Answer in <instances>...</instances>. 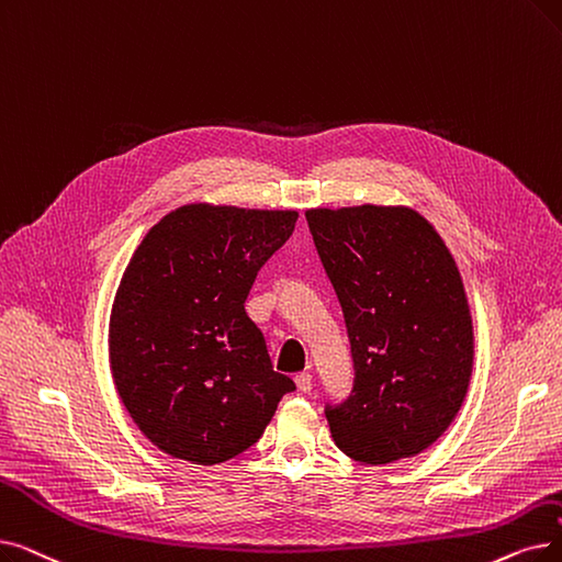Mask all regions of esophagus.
Instances as JSON below:
<instances>
[{"mask_svg": "<svg viewBox=\"0 0 562 562\" xmlns=\"http://www.w3.org/2000/svg\"><path fill=\"white\" fill-rule=\"evenodd\" d=\"M296 385H299L301 393H310V390H312V374L310 372L296 374Z\"/></svg>", "mask_w": 562, "mask_h": 562, "instance_id": "esophagus-1", "label": "esophagus"}]
</instances>
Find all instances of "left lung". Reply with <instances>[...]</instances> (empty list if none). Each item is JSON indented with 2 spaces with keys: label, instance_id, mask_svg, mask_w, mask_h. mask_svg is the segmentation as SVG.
Listing matches in <instances>:
<instances>
[{
  "label": "left lung",
  "instance_id": "1",
  "mask_svg": "<svg viewBox=\"0 0 562 562\" xmlns=\"http://www.w3.org/2000/svg\"><path fill=\"white\" fill-rule=\"evenodd\" d=\"M335 286L353 356V390L326 406L335 446L381 467L416 457L467 397L473 322L443 238L408 206L305 213Z\"/></svg>",
  "mask_w": 562,
  "mask_h": 562
}]
</instances>
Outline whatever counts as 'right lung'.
Instances as JSON below:
<instances>
[{"label": "right lung", "instance_id": "1", "mask_svg": "<svg viewBox=\"0 0 562 562\" xmlns=\"http://www.w3.org/2000/svg\"><path fill=\"white\" fill-rule=\"evenodd\" d=\"M296 221V211L188 204L133 252L112 305L110 368L133 423L162 452L223 463L255 446L296 390L246 314L259 268Z\"/></svg>", "mask_w": 562, "mask_h": 562}]
</instances>
